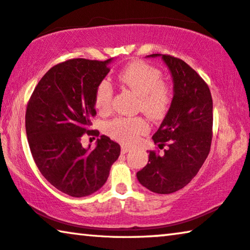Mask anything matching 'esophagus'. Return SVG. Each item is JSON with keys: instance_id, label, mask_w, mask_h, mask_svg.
I'll use <instances>...</instances> for the list:
<instances>
[{"instance_id": "1", "label": "esophagus", "mask_w": 250, "mask_h": 250, "mask_svg": "<svg viewBox=\"0 0 250 250\" xmlns=\"http://www.w3.org/2000/svg\"><path fill=\"white\" fill-rule=\"evenodd\" d=\"M122 153L123 154H125V153H127V152H129L131 151V147H128V146H122Z\"/></svg>"}]
</instances>
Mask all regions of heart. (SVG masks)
<instances>
[{
  "label": "heart",
  "mask_w": 250,
  "mask_h": 250,
  "mask_svg": "<svg viewBox=\"0 0 250 250\" xmlns=\"http://www.w3.org/2000/svg\"><path fill=\"white\" fill-rule=\"evenodd\" d=\"M119 81L140 97V109L153 119H160L168 113L172 101L171 89L164 83L162 72L146 62H133L118 75ZM114 88L109 80L104 79L97 85L95 104L100 111L111 106ZM149 131V124L142 117H118L106 125L110 137L124 144L135 143L140 135Z\"/></svg>",
  "instance_id": "heart-1"
}]
</instances>
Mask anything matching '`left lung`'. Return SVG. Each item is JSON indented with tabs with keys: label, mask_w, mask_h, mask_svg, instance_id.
Masks as SVG:
<instances>
[{
	"label": "left lung",
	"mask_w": 250,
	"mask_h": 250,
	"mask_svg": "<svg viewBox=\"0 0 250 250\" xmlns=\"http://www.w3.org/2000/svg\"><path fill=\"white\" fill-rule=\"evenodd\" d=\"M161 56L173 82V97L160 127L152 136L164 154L150 151L149 162L136 173L140 184L157 194H171L196 176L212 142L213 101L200 75L183 60Z\"/></svg>",
	"instance_id": "obj_1"
}]
</instances>
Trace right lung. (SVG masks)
<instances>
[{
  "mask_svg": "<svg viewBox=\"0 0 250 250\" xmlns=\"http://www.w3.org/2000/svg\"><path fill=\"white\" fill-rule=\"evenodd\" d=\"M113 59H73L53 66L29 99L26 133L32 158L52 185L72 197L91 195L104 185L121 153L106 135L93 150L81 144L96 115L95 91L106 78Z\"/></svg>",
  "mask_w": 250,
  "mask_h": 250,
  "instance_id": "obj_1",
  "label": "right lung"
}]
</instances>
